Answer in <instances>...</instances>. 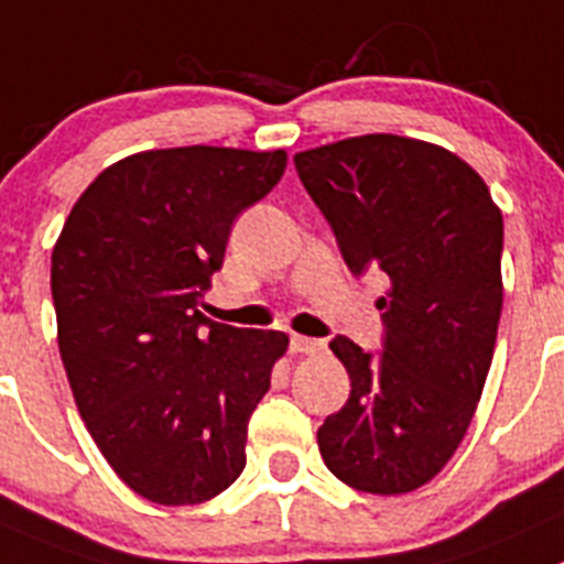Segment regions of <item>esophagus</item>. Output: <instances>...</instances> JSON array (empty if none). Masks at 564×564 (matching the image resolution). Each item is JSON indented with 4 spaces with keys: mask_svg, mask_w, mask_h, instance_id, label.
<instances>
[{
    "mask_svg": "<svg viewBox=\"0 0 564 564\" xmlns=\"http://www.w3.org/2000/svg\"><path fill=\"white\" fill-rule=\"evenodd\" d=\"M291 351L318 354L324 351V340H315V337H304V335H291Z\"/></svg>",
    "mask_w": 564,
    "mask_h": 564,
    "instance_id": "1",
    "label": "esophagus"
}]
</instances>
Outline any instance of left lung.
<instances>
[{
  "label": "left lung",
  "mask_w": 564,
  "mask_h": 564,
  "mask_svg": "<svg viewBox=\"0 0 564 564\" xmlns=\"http://www.w3.org/2000/svg\"><path fill=\"white\" fill-rule=\"evenodd\" d=\"M354 276L388 273L382 351L329 343L351 393L318 429L326 468L373 496L417 490L470 426L501 318V210L465 160L362 135L293 158Z\"/></svg>",
  "instance_id": "8db88e82"
}]
</instances>
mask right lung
Masks as SVG:
<instances>
[{"label": "right lung", "instance_id": "1", "mask_svg": "<svg viewBox=\"0 0 564 564\" xmlns=\"http://www.w3.org/2000/svg\"><path fill=\"white\" fill-rule=\"evenodd\" d=\"M285 152L180 147L101 171L52 251L57 343L110 468L163 507L202 503L246 468L249 417L285 332L198 313L232 224L285 174Z\"/></svg>", "mask_w": 564, "mask_h": 564}]
</instances>
